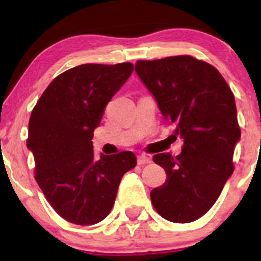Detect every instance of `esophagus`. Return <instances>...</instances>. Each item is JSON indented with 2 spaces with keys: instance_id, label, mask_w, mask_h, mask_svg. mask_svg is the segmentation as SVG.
<instances>
[{
  "instance_id": "34e87169",
  "label": "esophagus",
  "mask_w": 261,
  "mask_h": 261,
  "mask_svg": "<svg viewBox=\"0 0 261 261\" xmlns=\"http://www.w3.org/2000/svg\"><path fill=\"white\" fill-rule=\"evenodd\" d=\"M151 162H152L151 157H148V155H146V154H140L139 157H137V163H139L140 166L148 164V163H151Z\"/></svg>"
}]
</instances>
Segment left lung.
<instances>
[{
	"instance_id": "obj_1",
	"label": "left lung",
	"mask_w": 261,
	"mask_h": 261,
	"mask_svg": "<svg viewBox=\"0 0 261 261\" xmlns=\"http://www.w3.org/2000/svg\"><path fill=\"white\" fill-rule=\"evenodd\" d=\"M135 70L182 140L180 154L153 157L167 180L151 191V201L170 222H193L212 207L234 170L241 140L234 95L214 66L193 56L139 60Z\"/></svg>"
}]
</instances>
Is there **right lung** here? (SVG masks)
I'll return each mask as SVG.
<instances>
[{
	"instance_id": "right-lung-1",
	"label": "right lung",
	"mask_w": 261,
	"mask_h": 261,
	"mask_svg": "<svg viewBox=\"0 0 261 261\" xmlns=\"http://www.w3.org/2000/svg\"><path fill=\"white\" fill-rule=\"evenodd\" d=\"M133 71L130 62L80 65L56 77L33 109L27 147L34 155L35 180L68 222L104 220L122 175L136 166L130 151L95 158L92 142L104 108Z\"/></svg>"
}]
</instances>
